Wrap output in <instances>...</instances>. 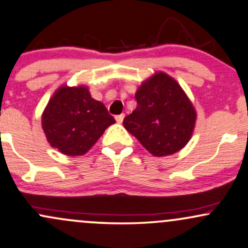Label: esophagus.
<instances>
[{
    "mask_svg": "<svg viewBox=\"0 0 248 248\" xmlns=\"http://www.w3.org/2000/svg\"><path fill=\"white\" fill-rule=\"evenodd\" d=\"M124 119V114H120V115L115 116V120H116V122H118V124H122Z\"/></svg>",
    "mask_w": 248,
    "mask_h": 248,
    "instance_id": "34e87169",
    "label": "esophagus"
}]
</instances>
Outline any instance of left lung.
I'll use <instances>...</instances> for the list:
<instances>
[{
    "instance_id": "left-lung-1",
    "label": "left lung",
    "mask_w": 248,
    "mask_h": 248,
    "mask_svg": "<svg viewBox=\"0 0 248 248\" xmlns=\"http://www.w3.org/2000/svg\"><path fill=\"white\" fill-rule=\"evenodd\" d=\"M138 106L124 119V127L156 157L186 146L195 129L196 113L186 93L172 77L155 72L135 93Z\"/></svg>"
}]
</instances>
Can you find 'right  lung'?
Instances as JSON below:
<instances>
[{"label":"right lung","mask_w":248,"mask_h":248,"mask_svg":"<svg viewBox=\"0 0 248 248\" xmlns=\"http://www.w3.org/2000/svg\"><path fill=\"white\" fill-rule=\"evenodd\" d=\"M115 122L85 85H62L42 114V128L52 148L66 156H81Z\"/></svg>","instance_id":"right-lung-1"}]
</instances>
